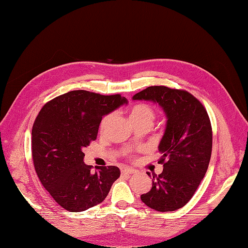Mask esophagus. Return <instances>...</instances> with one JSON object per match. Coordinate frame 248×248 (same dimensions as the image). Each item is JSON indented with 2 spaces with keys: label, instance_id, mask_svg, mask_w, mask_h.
Masks as SVG:
<instances>
[{
  "label": "esophagus",
  "instance_id": "esophagus-1",
  "mask_svg": "<svg viewBox=\"0 0 248 248\" xmlns=\"http://www.w3.org/2000/svg\"><path fill=\"white\" fill-rule=\"evenodd\" d=\"M136 170H133V168H130V167H124L121 170V173H124V175H132V173H135Z\"/></svg>",
  "mask_w": 248,
  "mask_h": 248
}]
</instances>
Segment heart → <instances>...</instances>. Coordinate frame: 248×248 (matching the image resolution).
<instances>
[{
    "label": "heart",
    "mask_w": 248,
    "mask_h": 248,
    "mask_svg": "<svg viewBox=\"0 0 248 248\" xmlns=\"http://www.w3.org/2000/svg\"><path fill=\"white\" fill-rule=\"evenodd\" d=\"M129 116L131 121L134 124H148L152 125L155 119V108L148 104H135L132 108H130ZM110 120V115L105 116L101 120V124H100V131H104L105 128L108 127V124Z\"/></svg>",
    "instance_id": "b5f03b06"
}]
</instances>
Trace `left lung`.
Here are the masks:
<instances>
[{"label": "left lung", "mask_w": 248, "mask_h": 248, "mask_svg": "<svg viewBox=\"0 0 248 248\" xmlns=\"http://www.w3.org/2000/svg\"><path fill=\"white\" fill-rule=\"evenodd\" d=\"M133 100L157 103L167 118L159 145L163 171L152 176V187L140 199L155 211H175L189 202L207 172L212 152L209 115L198 99L182 89L150 86Z\"/></svg>", "instance_id": "left-lung-1"}]
</instances>
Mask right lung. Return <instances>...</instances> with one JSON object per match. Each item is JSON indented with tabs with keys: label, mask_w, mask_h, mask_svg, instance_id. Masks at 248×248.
I'll return each mask as SVG.
<instances>
[{
	"label": "right lung",
	"mask_w": 248,
	"mask_h": 248,
	"mask_svg": "<svg viewBox=\"0 0 248 248\" xmlns=\"http://www.w3.org/2000/svg\"><path fill=\"white\" fill-rule=\"evenodd\" d=\"M128 101L120 94L72 91L46 102L31 129V156L37 176L61 207L82 212L102 202L120 176L117 166L83 162L84 148L97 139L99 124Z\"/></svg>",
	"instance_id": "1"
}]
</instances>
